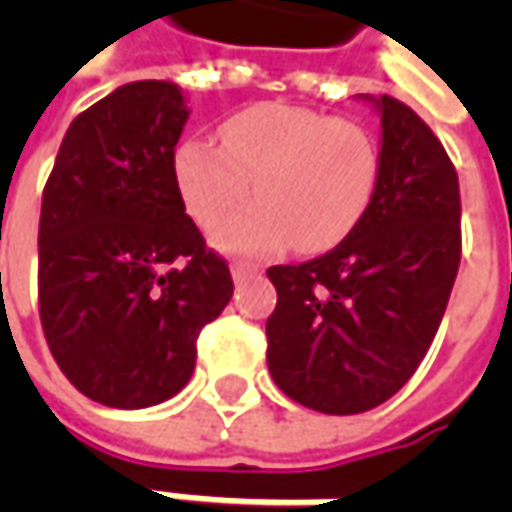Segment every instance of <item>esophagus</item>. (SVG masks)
I'll return each mask as SVG.
<instances>
[{"instance_id":"esophagus-1","label":"esophagus","mask_w":512,"mask_h":512,"mask_svg":"<svg viewBox=\"0 0 512 512\" xmlns=\"http://www.w3.org/2000/svg\"><path fill=\"white\" fill-rule=\"evenodd\" d=\"M259 273V267L250 265V262H233L230 265V276H233V282H245L250 276H256Z\"/></svg>"}]
</instances>
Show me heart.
<instances>
[{"mask_svg": "<svg viewBox=\"0 0 512 512\" xmlns=\"http://www.w3.org/2000/svg\"><path fill=\"white\" fill-rule=\"evenodd\" d=\"M222 145L190 136L173 153L187 213L210 227L254 182L257 199L213 227L227 253L267 256L290 242L319 253L362 222L376 193L379 145L359 122L265 102L222 122Z\"/></svg>", "mask_w": 512, "mask_h": 512, "instance_id": "obj_1", "label": "heart"}]
</instances>
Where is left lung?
I'll use <instances>...</instances> for the list:
<instances>
[{
    "label": "left lung",
    "instance_id": "left-lung-1",
    "mask_svg": "<svg viewBox=\"0 0 512 512\" xmlns=\"http://www.w3.org/2000/svg\"><path fill=\"white\" fill-rule=\"evenodd\" d=\"M382 119L379 179L362 222L330 253L267 270V370L293 402L353 416L387 402L422 364L462 259L459 176L442 142L393 96Z\"/></svg>",
    "mask_w": 512,
    "mask_h": 512
}]
</instances>
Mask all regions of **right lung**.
Segmentation results:
<instances>
[{
  "mask_svg": "<svg viewBox=\"0 0 512 512\" xmlns=\"http://www.w3.org/2000/svg\"><path fill=\"white\" fill-rule=\"evenodd\" d=\"M187 116L173 82L116 88L70 122L42 193V330L70 384L108 407L176 396L233 296L173 176Z\"/></svg>",
  "mask_w": 512,
  "mask_h": 512,
  "instance_id": "1",
  "label": "right lung"
}]
</instances>
